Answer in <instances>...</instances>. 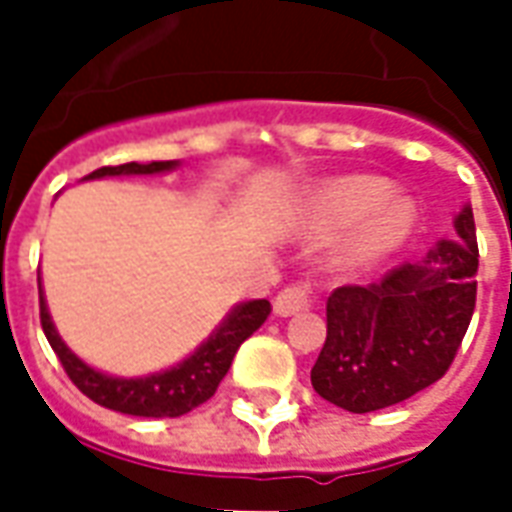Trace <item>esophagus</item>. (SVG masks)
Masks as SVG:
<instances>
[{
	"instance_id": "esophagus-1",
	"label": "esophagus",
	"mask_w": 512,
	"mask_h": 512,
	"mask_svg": "<svg viewBox=\"0 0 512 512\" xmlns=\"http://www.w3.org/2000/svg\"><path fill=\"white\" fill-rule=\"evenodd\" d=\"M312 301H315V290L310 282H290L288 288L279 290V296L274 299V310L282 318H288V315L307 310Z\"/></svg>"
}]
</instances>
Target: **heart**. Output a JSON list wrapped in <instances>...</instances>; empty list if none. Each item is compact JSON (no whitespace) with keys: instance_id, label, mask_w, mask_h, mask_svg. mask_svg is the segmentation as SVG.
Instances as JSON below:
<instances>
[{"instance_id":"heart-1","label":"heart","mask_w":512,"mask_h":512,"mask_svg":"<svg viewBox=\"0 0 512 512\" xmlns=\"http://www.w3.org/2000/svg\"><path fill=\"white\" fill-rule=\"evenodd\" d=\"M323 219L334 224H359L348 257L367 263L389 255L403 244L414 227L417 211L406 197H389V186L378 178H351L334 183L321 197Z\"/></svg>"}]
</instances>
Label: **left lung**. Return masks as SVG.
<instances>
[{"instance_id":"8db88e82","label":"left lung","mask_w":512,"mask_h":512,"mask_svg":"<svg viewBox=\"0 0 512 512\" xmlns=\"http://www.w3.org/2000/svg\"><path fill=\"white\" fill-rule=\"evenodd\" d=\"M455 230L461 241H439L422 263L332 290L326 343L310 373L323 400L367 414L403 403L450 370L477 301L472 208H463Z\"/></svg>"}]
</instances>
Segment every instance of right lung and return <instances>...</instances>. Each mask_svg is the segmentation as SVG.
<instances>
[{
	"mask_svg": "<svg viewBox=\"0 0 512 512\" xmlns=\"http://www.w3.org/2000/svg\"><path fill=\"white\" fill-rule=\"evenodd\" d=\"M172 167H175V161H153V164H136V161H131V164L95 169L87 178L153 175V172H164V169ZM38 293H43L40 290V279ZM268 315H271V304L266 299L246 301V304L230 312V318L211 334L208 343H202L178 367L147 378H112L98 373L93 367H87L82 359H76L68 351V345L62 343L54 323H51L46 301L40 296V326H43V334H46V340L54 348L60 365L65 367L68 378L93 403L112 408V411H120V414H131V417H183V414H189L191 408L211 400L219 384H222V378L227 376L230 365H233L235 351L241 348L246 337H252L266 323Z\"/></svg>",
	"mask_w": 512,
	"mask_h": 512,
	"instance_id": "obj_1",
	"label": "right lung"
}]
</instances>
